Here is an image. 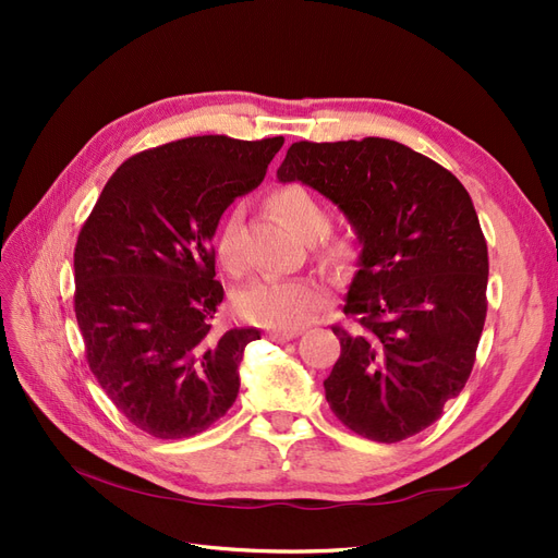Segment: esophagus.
<instances>
[{"label":"esophagus","mask_w":558,"mask_h":558,"mask_svg":"<svg viewBox=\"0 0 558 558\" xmlns=\"http://www.w3.org/2000/svg\"><path fill=\"white\" fill-rule=\"evenodd\" d=\"M298 335H300V330H272L267 337L272 342H289V340H295Z\"/></svg>","instance_id":"obj_1"}]
</instances>
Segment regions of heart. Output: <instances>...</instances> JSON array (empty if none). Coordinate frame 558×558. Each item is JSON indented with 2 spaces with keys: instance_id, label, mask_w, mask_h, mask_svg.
Wrapping results in <instances>:
<instances>
[{
  "instance_id": "b5f03b06",
  "label": "heart",
  "mask_w": 558,
  "mask_h": 558,
  "mask_svg": "<svg viewBox=\"0 0 558 558\" xmlns=\"http://www.w3.org/2000/svg\"><path fill=\"white\" fill-rule=\"evenodd\" d=\"M269 207L277 211L281 221L302 240H316V256L324 263H335L349 256V242L330 238L326 232L328 211L320 199L300 183H281L267 197ZM218 263L232 277H240L246 269V256L242 246V209L234 207L226 216L216 240ZM326 302V291L312 279H275L265 277L248 283L234 295V312L244 320L275 330H298L320 312Z\"/></svg>"
}]
</instances>
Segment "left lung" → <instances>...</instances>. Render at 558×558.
I'll return each mask as SVG.
<instances>
[{"mask_svg": "<svg viewBox=\"0 0 558 558\" xmlns=\"http://www.w3.org/2000/svg\"><path fill=\"white\" fill-rule=\"evenodd\" d=\"M277 177L332 199L363 244L344 302L356 326H332L330 410L373 442L428 428L463 391L486 318L488 251L463 183L381 137L295 142Z\"/></svg>", "mask_w": 558, "mask_h": 558, "instance_id": "obj_1", "label": "left lung"}]
</instances>
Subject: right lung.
Segmentation results:
<instances>
[{
    "label": "right lung",
    "mask_w": 558,
    "mask_h": 558,
    "mask_svg": "<svg viewBox=\"0 0 558 558\" xmlns=\"http://www.w3.org/2000/svg\"><path fill=\"white\" fill-rule=\"evenodd\" d=\"M281 146L205 134L142 150L78 232L74 312L90 373L132 426L160 440L207 430L240 393L244 347L260 330L214 332L223 286L211 240Z\"/></svg>",
    "instance_id": "obj_1"
}]
</instances>
